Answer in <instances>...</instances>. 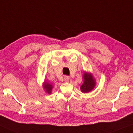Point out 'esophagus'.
I'll return each mask as SVG.
<instances>
[{
    "label": "esophagus",
    "instance_id": "1",
    "mask_svg": "<svg viewBox=\"0 0 133 133\" xmlns=\"http://www.w3.org/2000/svg\"><path fill=\"white\" fill-rule=\"evenodd\" d=\"M64 80L66 82H68L69 81V77L68 76H64Z\"/></svg>",
    "mask_w": 133,
    "mask_h": 133
}]
</instances>
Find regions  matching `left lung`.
I'll return each instance as SVG.
<instances>
[{"instance_id":"1","label":"left lung","mask_w":133,"mask_h":133,"mask_svg":"<svg viewBox=\"0 0 133 133\" xmlns=\"http://www.w3.org/2000/svg\"><path fill=\"white\" fill-rule=\"evenodd\" d=\"M84 83L81 87V90L83 93H88L91 91L95 85V81L91 74L85 73L83 75Z\"/></svg>"}]
</instances>
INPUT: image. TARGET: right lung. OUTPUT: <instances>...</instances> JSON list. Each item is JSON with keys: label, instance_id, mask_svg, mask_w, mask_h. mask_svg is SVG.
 Segmentation results:
<instances>
[{"label": "right lung", "instance_id": "1", "mask_svg": "<svg viewBox=\"0 0 133 133\" xmlns=\"http://www.w3.org/2000/svg\"><path fill=\"white\" fill-rule=\"evenodd\" d=\"M43 87L44 89H46V91H47L49 94H50V93H51V91L52 89V85L51 84H49L48 83L45 82L43 85Z\"/></svg>", "mask_w": 133, "mask_h": 133}]
</instances>
